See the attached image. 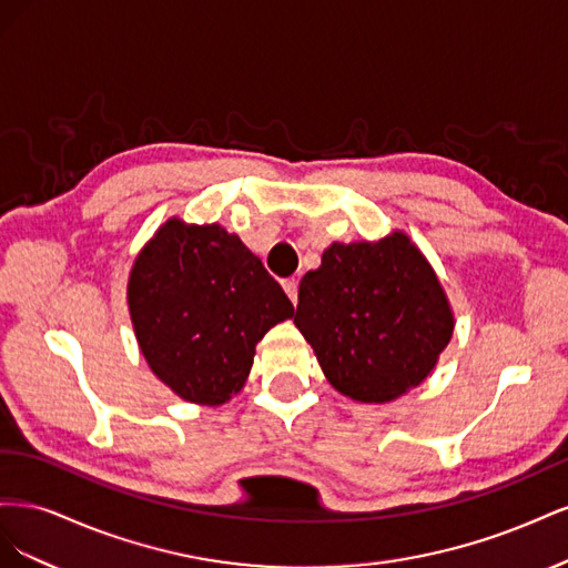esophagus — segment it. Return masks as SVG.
Returning a JSON list of instances; mask_svg holds the SVG:
<instances>
[{"instance_id":"1","label":"esophagus","mask_w":568,"mask_h":568,"mask_svg":"<svg viewBox=\"0 0 568 568\" xmlns=\"http://www.w3.org/2000/svg\"><path fill=\"white\" fill-rule=\"evenodd\" d=\"M282 286H284V291H286V296L291 298V303H298V282L296 280H284L282 282Z\"/></svg>"}]
</instances>
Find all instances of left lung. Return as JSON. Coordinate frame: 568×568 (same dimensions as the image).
Instances as JSON below:
<instances>
[{
	"mask_svg": "<svg viewBox=\"0 0 568 568\" xmlns=\"http://www.w3.org/2000/svg\"><path fill=\"white\" fill-rule=\"evenodd\" d=\"M294 324L338 393L388 403L432 374L455 317L434 267L393 232L326 248L301 280Z\"/></svg>",
	"mask_w": 568,
	"mask_h": 568,
	"instance_id": "8db88e82",
	"label": "left lung"
}]
</instances>
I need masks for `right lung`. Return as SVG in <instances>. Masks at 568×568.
I'll list each match as a JSON object with an SVG mask.
<instances>
[{"mask_svg":"<svg viewBox=\"0 0 568 568\" xmlns=\"http://www.w3.org/2000/svg\"><path fill=\"white\" fill-rule=\"evenodd\" d=\"M128 305L151 372L199 405H222L242 390L255 343L294 315L242 239L178 217L136 255Z\"/></svg>","mask_w":568,"mask_h":568,"instance_id":"1","label":"right lung"}]
</instances>
